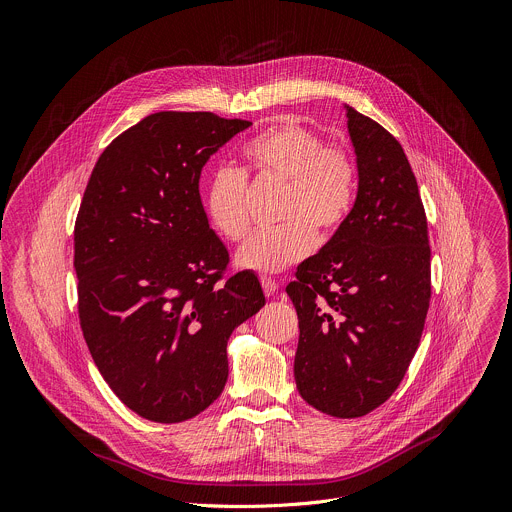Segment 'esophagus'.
I'll list each match as a JSON object with an SVG mask.
<instances>
[{
	"label": "esophagus",
	"instance_id": "obj_1",
	"mask_svg": "<svg viewBox=\"0 0 512 512\" xmlns=\"http://www.w3.org/2000/svg\"><path fill=\"white\" fill-rule=\"evenodd\" d=\"M262 288H264V292H266V296H270V294H274L276 290H278V282L276 280H272V278H266V276H262Z\"/></svg>",
	"mask_w": 512,
	"mask_h": 512
}]
</instances>
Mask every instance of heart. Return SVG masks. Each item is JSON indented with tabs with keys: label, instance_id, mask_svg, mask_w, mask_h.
Segmentation results:
<instances>
[{
	"label": "heart",
	"instance_id": "obj_1",
	"mask_svg": "<svg viewBox=\"0 0 512 512\" xmlns=\"http://www.w3.org/2000/svg\"><path fill=\"white\" fill-rule=\"evenodd\" d=\"M244 175L254 183L284 185L272 230L250 236L236 252L242 270L278 274L311 254L315 232L333 234L349 216L357 193L351 153L325 145L321 135L296 121H280L242 147ZM210 226L226 240H242L250 228L246 181L234 169H218L203 193Z\"/></svg>",
	"mask_w": 512,
	"mask_h": 512
}]
</instances>
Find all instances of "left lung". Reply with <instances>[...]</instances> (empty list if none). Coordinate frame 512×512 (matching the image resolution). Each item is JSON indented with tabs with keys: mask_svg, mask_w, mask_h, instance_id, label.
<instances>
[{
	"mask_svg": "<svg viewBox=\"0 0 512 512\" xmlns=\"http://www.w3.org/2000/svg\"><path fill=\"white\" fill-rule=\"evenodd\" d=\"M359 187L347 220L296 268L294 379L333 418H361L401 383L430 306L428 222L397 139L347 107Z\"/></svg>",
	"mask_w": 512,
	"mask_h": 512,
	"instance_id": "obj_1",
	"label": "left lung"
}]
</instances>
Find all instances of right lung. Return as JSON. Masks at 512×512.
Segmentation results:
<instances>
[{
	"mask_svg": "<svg viewBox=\"0 0 512 512\" xmlns=\"http://www.w3.org/2000/svg\"><path fill=\"white\" fill-rule=\"evenodd\" d=\"M252 123L163 111L98 157L76 226L78 317L115 395L145 420L177 424L228 381V339L266 298L238 272L199 197L208 159Z\"/></svg>",
	"mask_w": 512,
	"mask_h": 512,
	"instance_id": "1",
	"label": "right lung"
}]
</instances>
